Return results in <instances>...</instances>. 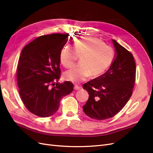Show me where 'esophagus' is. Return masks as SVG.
Instances as JSON below:
<instances>
[{
    "label": "esophagus",
    "mask_w": 153,
    "mask_h": 153,
    "mask_svg": "<svg viewBox=\"0 0 153 153\" xmlns=\"http://www.w3.org/2000/svg\"><path fill=\"white\" fill-rule=\"evenodd\" d=\"M81 88H82L81 86H79V85H74V89H75V91L79 90V89H81Z\"/></svg>",
    "instance_id": "1"
}]
</instances>
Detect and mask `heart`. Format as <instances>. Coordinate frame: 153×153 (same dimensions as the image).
<instances>
[{
	"mask_svg": "<svg viewBox=\"0 0 153 153\" xmlns=\"http://www.w3.org/2000/svg\"><path fill=\"white\" fill-rule=\"evenodd\" d=\"M77 55H81L80 64L73 66L63 74L64 79L80 83L87 77H98L106 71L114 59V51L102 41L85 38L73 45H65L60 51V62L65 68L71 67Z\"/></svg>",
	"mask_w": 153,
	"mask_h": 153,
	"instance_id": "obj_1",
	"label": "heart"
}]
</instances>
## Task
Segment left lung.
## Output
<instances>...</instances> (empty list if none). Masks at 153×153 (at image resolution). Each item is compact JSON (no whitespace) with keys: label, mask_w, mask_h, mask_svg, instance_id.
I'll return each instance as SVG.
<instances>
[{"label":"left lung","mask_w":153,"mask_h":153,"mask_svg":"<svg viewBox=\"0 0 153 153\" xmlns=\"http://www.w3.org/2000/svg\"><path fill=\"white\" fill-rule=\"evenodd\" d=\"M115 55L107 71L83 85L89 99L83 106L92 119L105 120L118 114L132 95L136 65L132 54L112 39Z\"/></svg>","instance_id":"8db88e82"}]
</instances>
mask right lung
Masks as SVG:
<instances>
[{"instance_id": "1", "label": "right lung", "mask_w": 153, "mask_h": 153, "mask_svg": "<svg viewBox=\"0 0 153 153\" xmlns=\"http://www.w3.org/2000/svg\"><path fill=\"white\" fill-rule=\"evenodd\" d=\"M68 36H41L22 50L17 68L19 94L26 108L38 116L53 115L61 99L73 91L71 82H58L61 76L60 51L67 43Z\"/></svg>"}]
</instances>
